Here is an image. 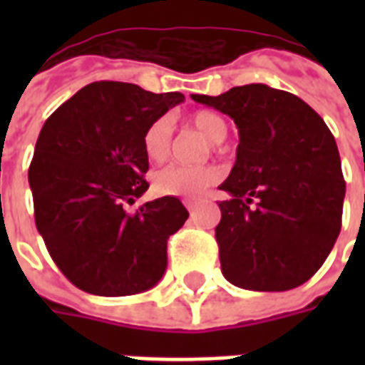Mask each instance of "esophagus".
<instances>
[{"label": "esophagus", "instance_id": "1", "mask_svg": "<svg viewBox=\"0 0 365 365\" xmlns=\"http://www.w3.org/2000/svg\"><path fill=\"white\" fill-rule=\"evenodd\" d=\"M183 205H185V208H187V210L191 212V216H193V212H195V202H193V200H183Z\"/></svg>", "mask_w": 365, "mask_h": 365}]
</instances>
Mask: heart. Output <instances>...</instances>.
Returning <instances> with one entry per match:
<instances>
[{
	"mask_svg": "<svg viewBox=\"0 0 365 365\" xmlns=\"http://www.w3.org/2000/svg\"><path fill=\"white\" fill-rule=\"evenodd\" d=\"M189 125L205 134L210 142L220 143L227 136V121L216 111L200 110L189 117ZM172 151V125L166 117H160L143 132V153L151 163H163ZM222 180V168L216 165L166 166L151 176V185L157 195L163 197H182V199H199L206 189Z\"/></svg>",
	"mask_w": 365,
	"mask_h": 365,
	"instance_id": "obj_1",
	"label": "heart"
}]
</instances>
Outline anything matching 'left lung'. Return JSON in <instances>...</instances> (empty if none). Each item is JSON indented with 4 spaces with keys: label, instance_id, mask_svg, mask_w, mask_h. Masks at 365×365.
<instances>
[{
    "label": "left lung",
    "instance_id": "left-lung-1",
    "mask_svg": "<svg viewBox=\"0 0 365 365\" xmlns=\"http://www.w3.org/2000/svg\"><path fill=\"white\" fill-rule=\"evenodd\" d=\"M239 126L237 163L220 185L223 277L254 292H286L322 267L341 231L345 178L334 134L311 106L267 85L191 94Z\"/></svg>",
    "mask_w": 365,
    "mask_h": 365
}]
</instances>
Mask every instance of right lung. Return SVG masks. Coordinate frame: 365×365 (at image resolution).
Listing matches in <instances>:
<instances>
[{
	"label": "right lung",
	"mask_w": 365,
	"mask_h": 365,
	"mask_svg": "<svg viewBox=\"0 0 365 365\" xmlns=\"http://www.w3.org/2000/svg\"><path fill=\"white\" fill-rule=\"evenodd\" d=\"M183 94L96 81L43 125L30 163L36 227L64 277L106 297L153 288L166 271V242L189 217L176 197L128 212L149 183L143 132Z\"/></svg>",
	"instance_id": "right-lung-1"
}]
</instances>
